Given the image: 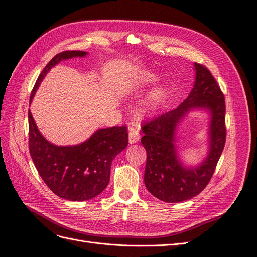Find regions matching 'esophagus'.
<instances>
[{
  "instance_id": "1",
  "label": "esophagus",
  "mask_w": 257,
  "mask_h": 257,
  "mask_svg": "<svg viewBox=\"0 0 257 257\" xmlns=\"http://www.w3.org/2000/svg\"><path fill=\"white\" fill-rule=\"evenodd\" d=\"M140 140V132H139V126L135 125L130 127L129 129V142L130 143H137Z\"/></svg>"
}]
</instances>
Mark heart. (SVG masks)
Returning <instances> with one entry per match:
<instances>
[{
	"instance_id": "b5f03b06",
	"label": "heart",
	"mask_w": 257,
	"mask_h": 257,
	"mask_svg": "<svg viewBox=\"0 0 257 257\" xmlns=\"http://www.w3.org/2000/svg\"><path fill=\"white\" fill-rule=\"evenodd\" d=\"M141 80H142L143 83H150V82L155 80V78H154V76H152V74H144V76H142V78H141ZM164 93H165V90L162 86L155 88L153 92L148 95L147 99L144 102L145 109H150V107H154L158 104L162 100Z\"/></svg>"
}]
</instances>
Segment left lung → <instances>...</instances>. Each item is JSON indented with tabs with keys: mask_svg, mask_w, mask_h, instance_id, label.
<instances>
[{
	"mask_svg": "<svg viewBox=\"0 0 257 257\" xmlns=\"http://www.w3.org/2000/svg\"><path fill=\"white\" fill-rule=\"evenodd\" d=\"M196 79L191 93L176 109L143 122L141 143L147 153L144 183L154 196L178 203L201 193L210 181L226 141L224 94L206 66L195 63ZM192 107L212 112L211 152L195 169H185L177 159L173 131L180 118Z\"/></svg>",
	"mask_w": 257,
	"mask_h": 257,
	"instance_id": "obj_1",
	"label": "left lung"
}]
</instances>
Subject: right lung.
Instances as JSON below:
<instances>
[{
	"label": "right lung",
	"instance_id": "obj_1",
	"mask_svg": "<svg viewBox=\"0 0 257 257\" xmlns=\"http://www.w3.org/2000/svg\"><path fill=\"white\" fill-rule=\"evenodd\" d=\"M84 51L56 54L40 72L32 89L30 101L53 66L62 60L84 56ZM128 145L126 126L99 129L84 143L56 146L41 136L29 110V150L32 160L51 191L68 201H87L100 194L110 181L113 159Z\"/></svg>",
	"mask_w": 257,
	"mask_h": 257
}]
</instances>
